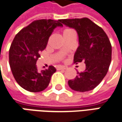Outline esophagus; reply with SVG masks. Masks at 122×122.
I'll list each match as a JSON object with an SVG mask.
<instances>
[{
    "mask_svg": "<svg viewBox=\"0 0 122 122\" xmlns=\"http://www.w3.org/2000/svg\"><path fill=\"white\" fill-rule=\"evenodd\" d=\"M66 68H67V66H57L58 70H64Z\"/></svg>",
    "mask_w": 122,
    "mask_h": 122,
    "instance_id": "1",
    "label": "esophagus"
}]
</instances>
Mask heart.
I'll return each mask as SVG.
<instances>
[{"mask_svg":"<svg viewBox=\"0 0 122 122\" xmlns=\"http://www.w3.org/2000/svg\"><path fill=\"white\" fill-rule=\"evenodd\" d=\"M69 30H71V29H66V30H64L63 32V33H64V32H68V31Z\"/></svg>","mask_w":122,"mask_h":122,"instance_id":"b5f03b06","label":"heart"}]
</instances>
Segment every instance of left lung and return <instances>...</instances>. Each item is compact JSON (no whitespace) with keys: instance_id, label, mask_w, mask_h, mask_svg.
Returning <instances> with one entry per match:
<instances>
[{"instance_id":"1","label":"left lung","mask_w":122,"mask_h":122,"mask_svg":"<svg viewBox=\"0 0 122 122\" xmlns=\"http://www.w3.org/2000/svg\"><path fill=\"white\" fill-rule=\"evenodd\" d=\"M60 21L77 32L79 46L74 56V63L84 62L86 69L77 72L68 81L75 91L87 92L94 89L105 77L111 61V44L105 32L87 17L64 19Z\"/></svg>"}]
</instances>
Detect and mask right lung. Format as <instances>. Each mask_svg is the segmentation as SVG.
<instances>
[{
    "mask_svg": "<svg viewBox=\"0 0 122 122\" xmlns=\"http://www.w3.org/2000/svg\"><path fill=\"white\" fill-rule=\"evenodd\" d=\"M62 26L60 20H35L15 36L9 49V65L15 81L24 90L39 92L48 86L56 69L49 66L39 71L36 63L54 28Z\"/></svg>",
    "mask_w": 122,
    "mask_h": 122,
    "instance_id": "obj_1",
    "label": "right lung"
}]
</instances>
